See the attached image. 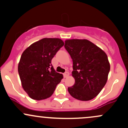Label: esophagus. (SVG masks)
<instances>
[{
    "label": "esophagus",
    "mask_w": 128,
    "mask_h": 128,
    "mask_svg": "<svg viewBox=\"0 0 128 128\" xmlns=\"http://www.w3.org/2000/svg\"><path fill=\"white\" fill-rule=\"evenodd\" d=\"M63 75H64V78H67V76H69V73L68 72H66V73H64V74H63Z\"/></svg>",
    "instance_id": "esophagus-1"
}]
</instances>
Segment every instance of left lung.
<instances>
[{
    "label": "left lung",
    "instance_id": "left-lung-1",
    "mask_svg": "<svg viewBox=\"0 0 128 128\" xmlns=\"http://www.w3.org/2000/svg\"><path fill=\"white\" fill-rule=\"evenodd\" d=\"M65 47L73 61L72 75L75 84L68 88L72 96L89 101L96 96L107 82L110 64L106 53L88 39L65 40Z\"/></svg>",
    "mask_w": 128,
    "mask_h": 128
}]
</instances>
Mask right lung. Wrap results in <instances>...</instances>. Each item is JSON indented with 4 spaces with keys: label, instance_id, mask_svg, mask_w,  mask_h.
<instances>
[{
    "label": "right lung",
    "instance_id": "1",
    "mask_svg": "<svg viewBox=\"0 0 128 128\" xmlns=\"http://www.w3.org/2000/svg\"><path fill=\"white\" fill-rule=\"evenodd\" d=\"M64 44L60 38H46L31 44L22 53L18 72L22 88L32 99L50 97L63 78L62 74L54 70L51 61Z\"/></svg>",
    "mask_w": 128,
    "mask_h": 128
}]
</instances>
